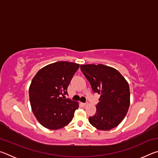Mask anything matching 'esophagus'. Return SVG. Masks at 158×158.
<instances>
[{"label": "esophagus", "mask_w": 158, "mask_h": 158, "mask_svg": "<svg viewBox=\"0 0 158 158\" xmlns=\"http://www.w3.org/2000/svg\"><path fill=\"white\" fill-rule=\"evenodd\" d=\"M81 105L84 106H86L88 105H89V103H81Z\"/></svg>", "instance_id": "obj_1"}]
</instances>
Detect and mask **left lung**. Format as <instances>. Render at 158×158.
<instances>
[{"mask_svg":"<svg viewBox=\"0 0 158 158\" xmlns=\"http://www.w3.org/2000/svg\"><path fill=\"white\" fill-rule=\"evenodd\" d=\"M80 68L93 92L100 94L96 113L89 118L90 123L100 130L117 127L130 106V87L126 79L117 69L102 64L81 65Z\"/></svg>","mask_w":158,"mask_h":158,"instance_id":"left-lung-1","label":"left lung"}]
</instances>
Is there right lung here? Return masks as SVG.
Masks as SVG:
<instances>
[{"label":"right lung","mask_w":158,"mask_h":158,"mask_svg":"<svg viewBox=\"0 0 158 158\" xmlns=\"http://www.w3.org/2000/svg\"><path fill=\"white\" fill-rule=\"evenodd\" d=\"M79 68V64L58 61L42 68L33 77L29 99L33 113L42 126L55 130L72 121L79 102L64 95Z\"/></svg>","instance_id":"add662e5"}]
</instances>
